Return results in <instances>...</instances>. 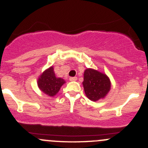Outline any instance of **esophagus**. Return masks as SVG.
Segmentation results:
<instances>
[{
    "mask_svg": "<svg viewBox=\"0 0 148 148\" xmlns=\"http://www.w3.org/2000/svg\"><path fill=\"white\" fill-rule=\"evenodd\" d=\"M69 80H70V81H71V82L77 81V77H70Z\"/></svg>",
    "mask_w": 148,
    "mask_h": 148,
    "instance_id": "esophagus-1",
    "label": "esophagus"
}]
</instances>
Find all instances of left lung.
Masks as SVG:
<instances>
[{
    "label": "left lung",
    "mask_w": 148,
    "mask_h": 148,
    "mask_svg": "<svg viewBox=\"0 0 148 148\" xmlns=\"http://www.w3.org/2000/svg\"><path fill=\"white\" fill-rule=\"evenodd\" d=\"M86 96L92 101L103 99L109 92L111 82L105 73L94 69H86L82 82Z\"/></svg>",
    "instance_id": "8db88e82"
}]
</instances>
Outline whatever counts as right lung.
<instances>
[{
  "label": "right lung",
  "mask_w": 148,
  "mask_h": 148,
  "mask_svg": "<svg viewBox=\"0 0 148 148\" xmlns=\"http://www.w3.org/2000/svg\"><path fill=\"white\" fill-rule=\"evenodd\" d=\"M64 83L66 81L64 79L56 77L53 66L45 69L38 79V86L40 90L50 97L55 96Z\"/></svg>",
  "instance_id": "add662e5"
}]
</instances>
